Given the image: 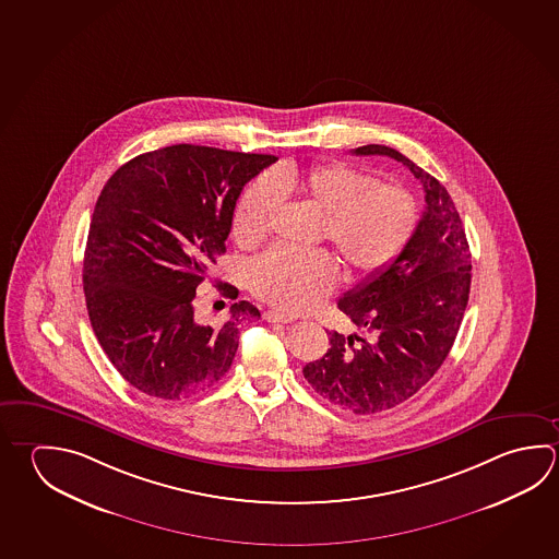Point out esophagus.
<instances>
[{
    "label": "esophagus",
    "mask_w": 559,
    "mask_h": 559,
    "mask_svg": "<svg viewBox=\"0 0 559 559\" xmlns=\"http://www.w3.org/2000/svg\"><path fill=\"white\" fill-rule=\"evenodd\" d=\"M264 319L267 323H294L295 321L294 317L285 316V313H280V311H267Z\"/></svg>",
    "instance_id": "obj_1"
}]
</instances>
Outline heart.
I'll use <instances>...</instances> for the list:
<instances>
[{"label":"heart","instance_id":"heart-1","mask_svg":"<svg viewBox=\"0 0 559 559\" xmlns=\"http://www.w3.org/2000/svg\"><path fill=\"white\" fill-rule=\"evenodd\" d=\"M282 197H295L323 213L321 236L335 243L356 275L386 270L416 230V201L404 187L376 183L370 173L329 162L284 167L248 185L234 211L236 242H262ZM338 275V262L325 248L277 246L250 265L248 285L267 304L299 313L331 294Z\"/></svg>","mask_w":559,"mask_h":559}]
</instances>
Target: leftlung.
Instances as JSON below:
<instances>
[{"instance_id":"8db88e82","label":"left lung","mask_w":559,"mask_h":559,"mask_svg":"<svg viewBox=\"0 0 559 559\" xmlns=\"http://www.w3.org/2000/svg\"><path fill=\"white\" fill-rule=\"evenodd\" d=\"M355 153L404 163L426 193V211L402 254L338 299L360 333H329L331 348L304 368L317 394L366 416L406 402L443 365L467 309L471 252L455 203L436 177L386 145Z\"/></svg>"}]
</instances>
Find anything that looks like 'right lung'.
<instances>
[{
  "label": "right lung",
  "mask_w": 559,
  "mask_h": 559,
  "mask_svg": "<svg viewBox=\"0 0 559 559\" xmlns=\"http://www.w3.org/2000/svg\"><path fill=\"white\" fill-rule=\"evenodd\" d=\"M277 157L179 143L123 163L94 206L82 284L92 331L135 390L181 400L233 365L248 301L221 326L194 319L197 287L226 252L243 185ZM224 295L238 289L224 284Z\"/></svg>",
  "instance_id": "1"
}]
</instances>
